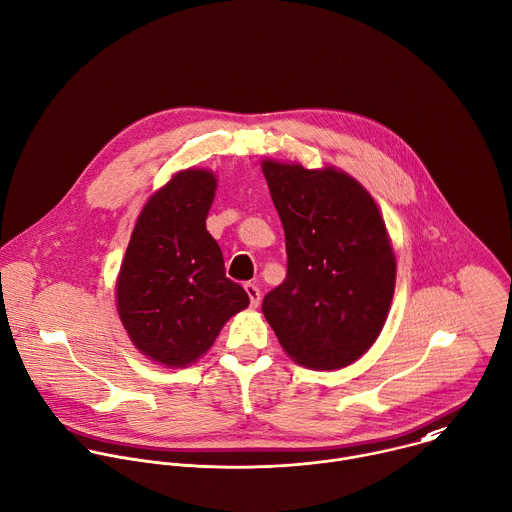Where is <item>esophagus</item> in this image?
Wrapping results in <instances>:
<instances>
[{"instance_id": "obj_1", "label": "esophagus", "mask_w": 512, "mask_h": 512, "mask_svg": "<svg viewBox=\"0 0 512 512\" xmlns=\"http://www.w3.org/2000/svg\"><path fill=\"white\" fill-rule=\"evenodd\" d=\"M244 290H246V294H248V298H250V306H258L260 304V288L256 286V284H252V282H248V284H244Z\"/></svg>"}]
</instances>
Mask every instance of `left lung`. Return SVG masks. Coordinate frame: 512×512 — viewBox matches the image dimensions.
<instances>
[{
	"instance_id": "left-lung-1",
	"label": "left lung",
	"mask_w": 512,
	"mask_h": 512,
	"mask_svg": "<svg viewBox=\"0 0 512 512\" xmlns=\"http://www.w3.org/2000/svg\"><path fill=\"white\" fill-rule=\"evenodd\" d=\"M284 226L288 272L262 312L298 364L336 370L378 338L394 294L396 260L372 196L334 168L262 162Z\"/></svg>"
}]
</instances>
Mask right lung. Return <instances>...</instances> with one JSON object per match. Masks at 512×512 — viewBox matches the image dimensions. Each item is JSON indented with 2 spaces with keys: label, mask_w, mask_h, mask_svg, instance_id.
<instances>
[{
  "label": "right lung",
  "mask_w": 512,
  "mask_h": 512,
  "mask_svg": "<svg viewBox=\"0 0 512 512\" xmlns=\"http://www.w3.org/2000/svg\"><path fill=\"white\" fill-rule=\"evenodd\" d=\"M214 192L212 172H178L146 202L120 268L122 324L138 350L166 366L200 358L250 304L226 278L222 250L206 230Z\"/></svg>",
  "instance_id": "add662e5"
}]
</instances>
